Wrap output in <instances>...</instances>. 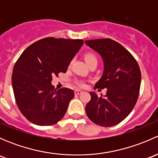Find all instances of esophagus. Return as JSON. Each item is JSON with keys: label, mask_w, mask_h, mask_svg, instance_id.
Masks as SVG:
<instances>
[{"label": "esophagus", "mask_w": 158, "mask_h": 158, "mask_svg": "<svg viewBox=\"0 0 158 158\" xmlns=\"http://www.w3.org/2000/svg\"><path fill=\"white\" fill-rule=\"evenodd\" d=\"M81 93H82V91L80 90V89H76L75 90V94L76 95H80Z\"/></svg>", "instance_id": "obj_1"}]
</instances>
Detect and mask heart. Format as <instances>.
Listing matches in <instances>:
<instances>
[{
	"mask_svg": "<svg viewBox=\"0 0 158 158\" xmlns=\"http://www.w3.org/2000/svg\"><path fill=\"white\" fill-rule=\"evenodd\" d=\"M85 59L89 65L92 63H98V59H97L96 56H95L94 53H92V52H87V53H85ZM71 64H72V62H70L69 66ZM76 84H77L78 85H79V86H83L84 85V82H82V81H77V82H76Z\"/></svg>",
	"mask_w": 158,
	"mask_h": 158,
	"instance_id": "1",
	"label": "heart"
}]
</instances>
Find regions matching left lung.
<instances>
[{
  "label": "left lung",
  "instance_id": "8db88e82",
  "mask_svg": "<svg viewBox=\"0 0 158 158\" xmlns=\"http://www.w3.org/2000/svg\"><path fill=\"white\" fill-rule=\"evenodd\" d=\"M85 43L98 52L104 62L102 76L95 83V89H107L105 97L90 92L91 100L85 106L86 114L96 125L114 126L122 122L136 104L141 70L133 56L113 40L96 39Z\"/></svg>",
  "mask_w": 158,
  "mask_h": 158
}]
</instances>
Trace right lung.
<instances>
[{
    "mask_svg": "<svg viewBox=\"0 0 158 158\" xmlns=\"http://www.w3.org/2000/svg\"><path fill=\"white\" fill-rule=\"evenodd\" d=\"M83 44L82 40L44 38L19 57L13 69V90L18 109L30 122L49 126L65 115L74 92L67 88L56 90L51 81L52 76L66 73Z\"/></svg>",
    "mask_w": 158,
    "mask_h": 158,
    "instance_id": "1",
    "label": "right lung"
}]
</instances>
